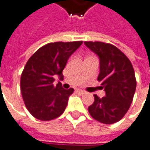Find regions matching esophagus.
<instances>
[{
	"instance_id": "34e87169",
	"label": "esophagus",
	"mask_w": 150,
	"mask_h": 150,
	"mask_svg": "<svg viewBox=\"0 0 150 150\" xmlns=\"http://www.w3.org/2000/svg\"><path fill=\"white\" fill-rule=\"evenodd\" d=\"M77 93H79V94H81V95H83V94H86V92L83 91V90H77Z\"/></svg>"
}]
</instances>
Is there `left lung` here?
Returning <instances> with one entry per match:
<instances>
[{
  "instance_id": "obj_1",
  "label": "left lung",
  "mask_w": 150,
  "mask_h": 150,
  "mask_svg": "<svg viewBox=\"0 0 150 150\" xmlns=\"http://www.w3.org/2000/svg\"><path fill=\"white\" fill-rule=\"evenodd\" d=\"M85 45L99 57L101 81L105 97L94 95L88 107L91 116L103 124H113L123 118L130 108L137 81L132 64L116 47L100 41H85Z\"/></svg>"
}]
</instances>
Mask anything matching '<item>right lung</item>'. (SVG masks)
I'll list each match as a JSON object with an SVG mask.
<instances>
[{
  "label": "right lung",
  "instance_id": "obj_1",
  "mask_svg": "<svg viewBox=\"0 0 150 150\" xmlns=\"http://www.w3.org/2000/svg\"><path fill=\"white\" fill-rule=\"evenodd\" d=\"M83 41L52 42L39 48L28 60L21 75L20 86L24 104L31 115L40 120H51L65 110L74 89L65 90L54 84L67 61Z\"/></svg>",
  "mask_w": 150,
  "mask_h": 150
}]
</instances>
